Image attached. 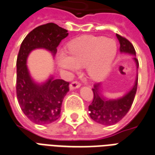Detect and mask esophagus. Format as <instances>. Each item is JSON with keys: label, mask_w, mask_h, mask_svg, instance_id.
<instances>
[{"label": "esophagus", "mask_w": 155, "mask_h": 155, "mask_svg": "<svg viewBox=\"0 0 155 155\" xmlns=\"http://www.w3.org/2000/svg\"><path fill=\"white\" fill-rule=\"evenodd\" d=\"M81 83L80 82H78V81H74V82H72L71 84H70V89L71 90H73L74 89H78V88H80L81 87Z\"/></svg>", "instance_id": "1"}]
</instances>
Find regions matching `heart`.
<instances>
[{
    "instance_id": "1",
    "label": "heart",
    "mask_w": 155,
    "mask_h": 155,
    "mask_svg": "<svg viewBox=\"0 0 155 155\" xmlns=\"http://www.w3.org/2000/svg\"><path fill=\"white\" fill-rule=\"evenodd\" d=\"M67 52L57 54V66L71 73L85 66L87 74L94 81H101L107 76L113 68L117 53L115 40L102 36L81 37L68 44Z\"/></svg>"
}]
</instances>
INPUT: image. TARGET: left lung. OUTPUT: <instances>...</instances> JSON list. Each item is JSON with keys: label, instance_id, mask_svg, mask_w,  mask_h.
I'll return each mask as SVG.
<instances>
[{"label": "left lung", "instance_id": "left-lung-1", "mask_svg": "<svg viewBox=\"0 0 155 155\" xmlns=\"http://www.w3.org/2000/svg\"><path fill=\"white\" fill-rule=\"evenodd\" d=\"M120 42V51L121 53L133 55V60L136 62V70L138 71L139 62L136 57V50L133 45L127 38L117 34ZM138 84V75L136 74V81L130 91L122 97L116 99H110L104 97L100 84H96L93 88L94 98L93 102L89 106V117L99 124L111 126L117 123L127 115L130 110L135 98Z\"/></svg>", "mask_w": 155, "mask_h": 155}]
</instances>
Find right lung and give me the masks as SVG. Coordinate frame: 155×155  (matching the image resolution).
I'll use <instances>...</instances> for the list:
<instances>
[{"label":"right lung","instance_id":"obj_1","mask_svg":"<svg viewBox=\"0 0 155 155\" xmlns=\"http://www.w3.org/2000/svg\"><path fill=\"white\" fill-rule=\"evenodd\" d=\"M68 31L54 24L40 25L25 37L17 57L16 94L20 108L31 121L46 125L60 117L64 97L69 91V82L51 75L44 83L38 84L31 77L27 58L34 49L43 48L54 57L61 40Z\"/></svg>","mask_w":155,"mask_h":155}]
</instances>
